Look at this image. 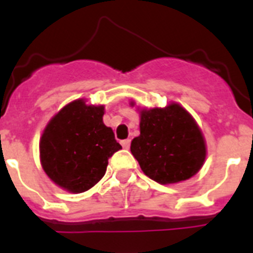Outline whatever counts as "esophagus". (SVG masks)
Here are the masks:
<instances>
[{
    "instance_id": "obj_1",
    "label": "esophagus",
    "mask_w": 253,
    "mask_h": 253,
    "mask_svg": "<svg viewBox=\"0 0 253 253\" xmlns=\"http://www.w3.org/2000/svg\"><path fill=\"white\" fill-rule=\"evenodd\" d=\"M122 146H123V148L128 149L129 147H130V139H124V140H122Z\"/></svg>"
}]
</instances>
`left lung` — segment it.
Returning <instances> with one entry per match:
<instances>
[{
  "instance_id": "left-lung-1",
  "label": "left lung",
  "mask_w": 253,
  "mask_h": 253,
  "mask_svg": "<svg viewBox=\"0 0 253 253\" xmlns=\"http://www.w3.org/2000/svg\"><path fill=\"white\" fill-rule=\"evenodd\" d=\"M139 128V137L131 140V154L158 184L187 180L204 165L207 147L202 130L178 104L140 110Z\"/></svg>"
}]
</instances>
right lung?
<instances>
[{"instance_id":"add662e5","label":"right lung","mask_w":253,"mask_h":253,"mask_svg":"<svg viewBox=\"0 0 253 253\" xmlns=\"http://www.w3.org/2000/svg\"><path fill=\"white\" fill-rule=\"evenodd\" d=\"M104 106L76 100L51 118L40 138V162L55 185L84 193L106 172L107 161L122 149L102 122Z\"/></svg>"}]
</instances>
